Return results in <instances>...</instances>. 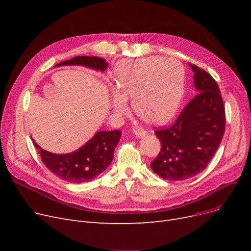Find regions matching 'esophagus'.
Listing matches in <instances>:
<instances>
[{
	"label": "esophagus",
	"mask_w": 251,
	"mask_h": 251,
	"mask_svg": "<svg viewBox=\"0 0 251 251\" xmlns=\"http://www.w3.org/2000/svg\"><path fill=\"white\" fill-rule=\"evenodd\" d=\"M133 133H134L136 136L140 137V136L146 135L147 131L143 130V128H141V127H133Z\"/></svg>",
	"instance_id": "1"
}]
</instances>
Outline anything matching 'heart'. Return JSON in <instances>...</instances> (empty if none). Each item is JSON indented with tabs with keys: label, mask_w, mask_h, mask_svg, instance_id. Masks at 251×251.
Segmentation results:
<instances>
[{
	"label": "heart",
	"mask_w": 251,
	"mask_h": 251,
	"mask_svg": "<svg viewBox=\"0 0 251 251\" xmlns=\"http://www.w3.org/2000/svg\"><path fill=\"white\" fill-rule=\"evenodd\" d=\"M113 108L118 114L128 111L132 99L136 115L150 123H163L176 113L184 92V76L175 61L151 57L119 64L115 71Z\"/></svg>",
	"instance_id": "obj_1"
}]
</instances>
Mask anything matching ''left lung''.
<instances>
[{"instance_id": "left-lung-1", "label": "left lung", "mask_w": 251, "mask_h": 251, "mask_svg": "<svg viewBox=\"0 0 251 251\" xmlns=\"http://www.w3.org/2000/svg\"><path fill=\"white\" fill-rule=\"evenodd\" d=\"M189 66L197 94L173 125L154 131L162 148L151 166L153 173L170 181L186 180L202 172L225 133V105L217 81L196 65Z\"/></svg>"}]
</instances>
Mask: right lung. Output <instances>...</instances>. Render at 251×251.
Returning a JSON list of instances; mask_svg holds the SVG:
<instances>
[{"label":"right lung","instance_id":"1","mask_svg":"<svg viewBox=\"0 0 251 251\" xmlns=\"http://www.w3.org/2000/svg\"><path fill=\"white\" fill-rule=\"evenodd\" d=\"M62 65H83L100 71L108 68L104 59L88 56H78L56 66ZM121 133L120 130L99 131L82 148L63 154L47 151L34 140L33 144L41 154L43 163L52 174L70 183H82L95 179L112 163Z\"/></svg>","mask_w":251,"mask_h":251}]
</instances>
